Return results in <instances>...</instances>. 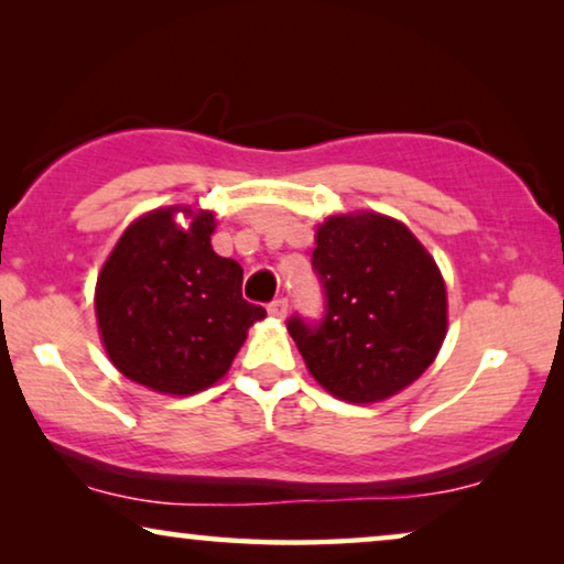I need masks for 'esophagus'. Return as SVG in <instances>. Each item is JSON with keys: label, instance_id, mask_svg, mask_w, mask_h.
<instances>
[{"label": "esophagus", "instance_id": "esophagus-1", "mask_svg": "<svg viewBox=\"0 0 564 564\" xmlns=\"http://www.w3.org/2000/svg\"><path fill=\"white\" fill-rule=\"evenodd\" d=\"M288 297H276V300H272V303L267 305V311H269V315H272V318H284V315H288Z\"/></svg>", "mask_w": 564, "mask_h": 564}]
</instances>
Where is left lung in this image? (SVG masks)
Listing matches in <instances>:
<instances>
[{"label":"left lung","instance_id":"8db88e82","mask_svg":"<svg viewBox=\"0 0 564 564\" xmlns=\"http://www.w3.org/2000/svg\"><path fill=\"white\" fill-rule=\"evenodd\" d=\"M323 318L292 315L307 369L330 395L377 403L419 380L446 336L436 261L403 223L377 213L334 215L313 251Z\"/></svg>","mask_w":564,"mask_h":564}]
</instances>
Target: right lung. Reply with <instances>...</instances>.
I'll return each mask as SVG.
<instances>
[{
    "label": "right lung",
    "mask_w": 564,
    "mask_h": 564,
    "mask_svg": "<svg viewBox=\"0 0 564 564\" xmlns=\"http://www.w3.org/2000/svg\"><path fill=\"white\" fill-rule=\"evenodd\" d=\"M174 207L138 218L97 280L95 307L107 357L128 380L192 395L228 372L246 330L267 311L241 295L243 269L213 251V213L184 230Z\"/></svg>",
    "instance_id": "right-lung-1"
}]
</instances>
